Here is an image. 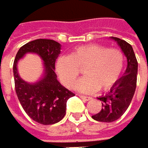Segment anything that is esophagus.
<instances>
[{"label": "esophagus", "instance_id": "esophagus-1", "mask_svg": "<svg viewBox=\"0 0 148 148\" xmlns=\"http://www.w3.org/2000/svg\"><path fill=\"white\" fill-rule=\"evenodd\" d=\"M79 97H80V98L81 99H83L84 101H89V100H91L92 98H91V97H88V96H84V95H79Z\"/></svg>", "mask_w": 148, "mask_h": 148}]
</instances>
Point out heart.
I'll return each mask as SVG.
<instances>
[{"instance_id":"obj_1","label":"heart","mask_w":148,"mask_h":148,"mask_svg":"<svg viewBox=\"0 0 148 148\" xmlns=\"http://www.w3.org/2000/svg\"><path fill=\"white\" fill-rule=\"evenodd\" d=\"M125 64V56L121 50L109 48L102 45H86L79 47L69 56H62L57 61L56 70L62 83L69 88L75 86L84 69L86 76L77 84V90L92 93L99 90L108 91L117 83Z\"/></svg>"}]
</instances>
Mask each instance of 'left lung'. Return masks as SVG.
Here are the masks:
<instances>
[{
  "label": "left lung",
  "mask_w": 148,
  "mask_h": 148,
  "mask_svg": "<svg viewBox=\"0 0 148 148\" xmlns=\"http://www.w3.org/2000/svg\"><path fill=\"white\" fill-rule=\"evenodd\" d=\"M111 38L117 41L127 57V66L124 75L119 79L110 91L98 98L101 101L102 109L92 118L101 122H113L121 117L129 108L137 87L138 61L131 45L118 38L111 37Z\"/></svg>",
  "instance_id": "8db88e82"
}]
</instances>
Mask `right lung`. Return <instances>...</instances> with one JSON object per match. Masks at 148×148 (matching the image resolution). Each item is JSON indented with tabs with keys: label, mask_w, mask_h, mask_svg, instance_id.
Masks as SVG:
<instances>
[{
	"label": "right lung",
	"mask_w": 148,
	"mask_h": 148,
	"mask_svg": "<svg viewBox=\"0 0 148 148\" xmlns=\"http://www.w3.org/2000/svg\"><path fill=\"white\" fill-rule=\"evenodd\" d=\"M61 45L52 39H36L25 44L16 55L13 63L15 90L25 112L36 122L51 125L59 122L66 111V101L75 93L57 81L55 63ZM27 53L38 54L44 62V75L37 83L24 81L17 73L16 64Z\"/></svg>",
	"instance_id": "obj_1"
}]
</instances>
